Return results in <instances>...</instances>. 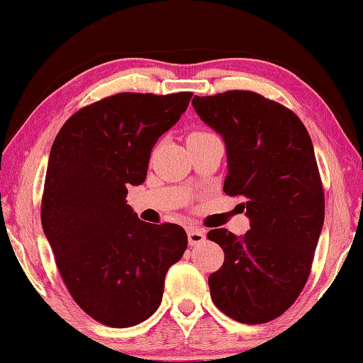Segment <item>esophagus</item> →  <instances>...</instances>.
<instances>
[{
  "label": "esophagus",
  "mask_w": 363,
  "mask_h": 363,
  "mask_svg": "<svg viewBox=\"0 0 363 363\" xmlns=\"http://www.w3.org/2000/svg\"><path fill=\"white\" fill-rule=\"evenodd\" d=\"M186 235H188V242H190L191 246L200 245V242H203V241L206 240L205 231L198 230V228H190V230H188Z\"/></svg>",
  "instance_id": "obj_1"
}]
</instances>
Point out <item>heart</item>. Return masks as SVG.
Here are the masks:
<instances>
[{
    "instance_id": "heart-1",
    "label": "heart",
    "mask_w": 363,
    "mask_h": 363,
    "mask_svg": "<svg viewBox=\"0 0 363 363\" xmlns=\"http://www.w3.org/2000/svg\"><path fill=\"white\" fill-rule=\"evenodd\" d=\"M206 135H211V133H205V132H195V133H191L190 137H188V140H195V138H201V137H206Z\"/></svg>"
}]
</instances>
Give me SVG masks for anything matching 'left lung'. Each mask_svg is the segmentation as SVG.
<instances>
[{"label":"left lung","mask_w":363,"mask_h":363,"mask_svg":"<svg viewBox=\"0 0 363 363\" xmlns=\"http://www.w3.org/2000/svg\"><path fill=\"white\" fill-rule=\"evenodd\" d=\"M191 104L225 142V193L245 198L250 218L241 238L225 228L208 233L225 251L223 266L208 277L211 299L242 324L269 322L301 294L324 226L312 140L294 112L259 94L228 91Z\"/></svg>","instance_id":"obj_1"}]
</instances>
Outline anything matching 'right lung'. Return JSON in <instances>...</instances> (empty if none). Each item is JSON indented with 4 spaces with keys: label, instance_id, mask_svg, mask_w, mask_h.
Returning a JSON list of instances; mask_svg holds the SVG:
<instances>
[{
    "label": "right lung",
    "instance_id": "1",
    "mask_svg": "<svg viewBox=\"0 0 363 363\" xmlns=\"http://www.w3.org/2000/svg\"><path fill=\"white\" fill-rule=\"evenodd\" d=\"M190 99L117 94L74 113L52 143L43 230L67 291L101 324L123 329L148 319L186 250L182 226L138 220L127 188L145 182L152 148Z\"/></svg>",
    "mask_w": 363,
    "mask_h": 363
}]
</instances>
